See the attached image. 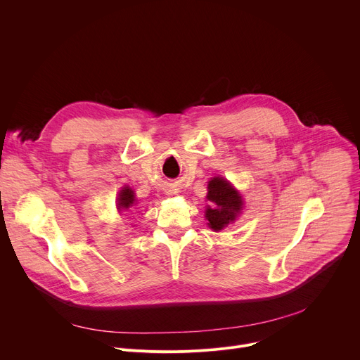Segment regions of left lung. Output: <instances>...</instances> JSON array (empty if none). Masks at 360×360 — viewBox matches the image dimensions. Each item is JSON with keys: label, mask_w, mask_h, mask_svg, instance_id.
I'll use <instances>...</instances> for the list:
<instances>
[{"label": "left lung", "mask_w": 360, "mask_h": 360, "mask_svg": "<svg viewBox=\"0 0 360 360\" xmlns=\"http://www.w3.org/2000/svg\"><path fill=\"white\" fill-rule=\"evenodd\" d=\"M208 200L211 207L207 210V219L214 231L224 229L233 222L242 210V198L224 178H212L208 184Z\"/></svg>", "instance_id": "left-lung-1"}]
</instances>
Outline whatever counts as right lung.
I'll use <instances>...</instances> for the list:
<instances>
[{"instance_id": "add662e5", "label": "right lung", "mask_w": 360, "mask_h": 360, "mask_svg": "<svg viewBox=\"0 0 360 360\" xmlns=\"http://www.w3.org/2000/svg\"><path fill=\"white\" fill-rule=\"evenodd\" d=\"M135 205V195L131 188H124L118 196V210H129Z\"/></svg>"}]
</instances>
